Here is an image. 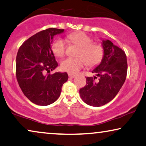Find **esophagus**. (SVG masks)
Listing matches in <instances>:
<instances>
[{"instance_id":"1","label":"esophagus","mask_w":146,"mask_h":146,"mask_svg":"<svg viewBox=\"0 0 146 146\" xmlns=\"http://www.w3.org/2000/svg\"><path fill=\"white\" fill-rule=\"evenodd\" d=\"M68 76H69L70 78H74L76 76V75L75 74H72L69 73L68 74Z\"/></svg>"}]
</instances>
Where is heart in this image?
<instances>
[{
    "mask_svg": "<svg viewBox=\"0 0 146 146\" xmlns=\"http://www.w3.org/2000/svg\"><path fill=\"white\" fill-rule=\"evenodd\" d=\"M68 37L73 43L81 47V50L78 54L80 57H68L62 61L60 68L62 70L74 74L87 64L94 66L101 62L104 51L100 44L92 43L93 41L91 37L82 32L72 33ZM52 49L54 55L62 57L66 53V41L61 38L57 39L54 42Z\"/></svg>",
    "mask_w": 146,
    "mask_h": 146,
    "instance_id": "1",
    "label": "heart"
}]
</instances>
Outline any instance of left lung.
Listing matches in <instances>:
<instances>
[{"mask_svg":"<svg viewBox=\"0 0 146 146\" xmlns=\"http://www.w3.org/2000/svg\"><path fill=\"white\" fill-rule=\"evenodd\" d=\"M103 56L100 64L92 72L99 77H87L86 85L80 90L82 100L90 106L100 107L111 101L117 96L125 82L127 74V60L125 52L108 39H101Z\"/></svg>","mask_w":146,"mask_h":146,"instance_id":"left-lung-1","label":"left lung"}]
</instances>
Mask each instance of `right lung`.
<instances>
[{
	"label": "right lung",
	"mask_w": 146,
	"mask_h": 146,
	"mask_svg": "<svg viewBox=\"0 0 146 146\" xmlns=\"http://www.w3.org/2000/svg\"><path fill=\"white\" fill-rule=\"evenodd\" d=\"M64 29L48 28L29 37L19 48L16 56V78L25 96L38 105L47 106L57 100L66 72L45 74L58 66L52 50L55 35Z\"/></svg>",
	"instance_id": "right-lung-1"
}]
</instances>
